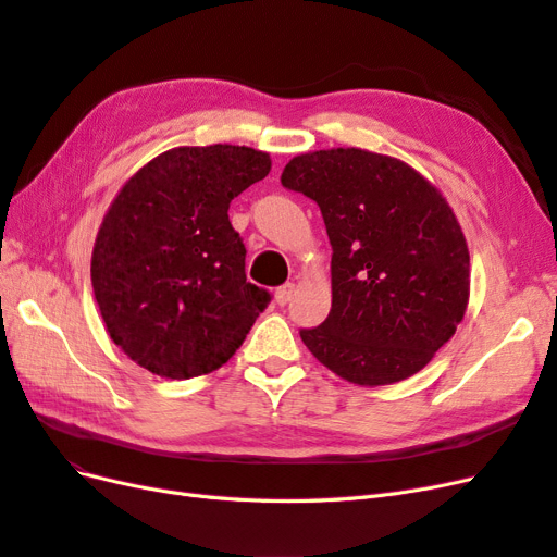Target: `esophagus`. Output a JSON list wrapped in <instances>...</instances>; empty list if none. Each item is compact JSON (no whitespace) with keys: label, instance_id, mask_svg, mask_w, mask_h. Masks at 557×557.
<instances>
[{"label":"esophagus","instance_id":"34e87169","mask_svg":"<svg viewBox=\"0 0 557 557\" xmlns=\"http://www.w3.org/2000/svg\"><path fill=\"white\" fill-rule=\"evenodd\" d=\"M293 295H295V283L281 285V288H276V293H274L276 305H278V307H285V305H288V301L293 299Z\"/></svg>","mask_w":557,"mask_h":557}]
</instances>
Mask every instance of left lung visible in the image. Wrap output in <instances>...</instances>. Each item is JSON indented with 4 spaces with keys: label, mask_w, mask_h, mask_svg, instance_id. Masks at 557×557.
<instances>
[{
    "label": "left lung",
    "mask_w": 557,
    "mask_h": 557,
    "mask_svg": "<svg viewBox=\"0 0 557 557\" xmlns=\"http://www.w3.org/2000/svg\"><path fill=\"white\" fill-rule=\"evenodd\" d=\"M281 183L315 201L332 244V309L301 342L358 385L420 372L469 301V250L448 201L407 162L362 148L301 153Z\"/></svg>",
    "instance_id": "8db88e82"
}]
</instances>
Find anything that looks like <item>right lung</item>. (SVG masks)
Instances as JSON below:
<instances>
[{
    "instance_id": "obj_1",
    "label": "right lung",
    "mask_w": 557,
    "mask_h": 557,
    "mask_svg": "<svg viewBox=\"0 0 557 557\" xmlns=\"http://www.w3.org/2000/svg\"><path fill=\"white\" fill-rule=\"evenodd\" d=\"M272 160L248 146H181L115 195L92 248V290L107 332L129 360L162 379L223 367L269 295L246 281V248L230 201Z\"/></svg>"
}]
</instances>
